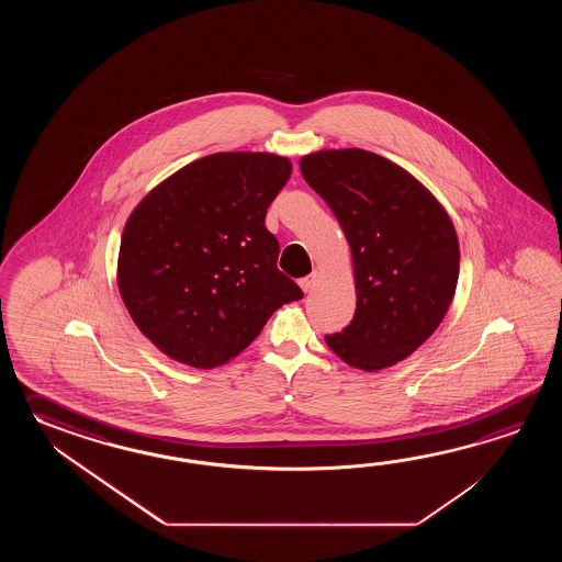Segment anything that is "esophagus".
Masks as SVG:
<instances>
[{"label": "esophagus", "instance_id": "1", "mask_svg": "<svg viewBox=\"0 0 562 562\" xmlns=\"http://www.w3.org/2000/svg\"><path fill=\"white\" fill-rule=\"evenodd\" d=\"M315 283H317V273H311V276L303 277V279L299 281V285H301V289H303L305 293H310L311 289L315 286Z\"/></svg>", "mask_w": 562, "mask_h": 562}]
</instances>
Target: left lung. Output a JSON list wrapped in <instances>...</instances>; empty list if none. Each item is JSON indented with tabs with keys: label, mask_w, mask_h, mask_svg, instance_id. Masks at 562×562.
<instances>
[{
	"label": "left lung",
	"mask_w": 562,
	"mask_h": 562,
	"mask_svg": "<svg viewBox=\"0 0 562 562\" xmlns=\"http://www.w3.org/2000/svg\"><path fill=\"white\" fill-rule=\"evenodd\" d=\"M299 168L334 211L353 259L356 315L325 344L351 368H392L438 329L454 299V225L419 180L383 156L319 150Z\"/></svg>",
	"instance_id": "left-lung-1"
}]
</instances>
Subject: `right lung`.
Segmentation results:
<instances>
[{
  "instance_id": "obj_1",
  "label": "right lung",
  "mask_w": 562,
  "mask_h": 562,
  "mask_svg": "<svg viewBox=\"0 0 562 562\" xmlns=\"http://www.w3.org/2000/svg\"><path fill=\"white\" fill-rule=\"evenodd\" d=\"M291 177L271 153H216L148 192L122 231L119 289L132 322L168 358L211 370L239 356L303 291L277 269L265 227Z\"/></svg>"
}]
</instances>
